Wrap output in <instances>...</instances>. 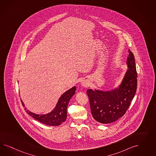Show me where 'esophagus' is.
Wrapping results in <instances>:
<instances>
[{"instance_id":"1","label":"esophagus","mask_w":156,"mask_h":156,"mask_svg":"<svg viewBox=\"0 0 156 156\" xmlns=\"http://www.w3.org/2000/svg\"><path fill=\"white\" fill-rule=\"evenodd\" d=\"M81 84H82V86L83 87H89V85H90L89 82L87 80H83V81L82 82Z\"/></svg>"}]
</instances>
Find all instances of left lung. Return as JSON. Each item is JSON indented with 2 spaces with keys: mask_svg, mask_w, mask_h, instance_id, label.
Wrapping results in <instances>:
<instances>
[{
  "mask_svg": "<svg viewBox=\"0 0 156 156\" xmlns=\"http://www.w3.org/2000/svg\"><path fill=\"white\" fill-rule=\"evenodd\" d=\"M127 58L128 69L118 89L112 91L87 90L91 114L97 122L110 123L126 112L137 87V73L134 57L130 49Z\"/></svg>",
  "mask_w": 156,
  "mask_h": 156,
  "instance_id": "1",
  "label": "left lung"
}]
</instances>
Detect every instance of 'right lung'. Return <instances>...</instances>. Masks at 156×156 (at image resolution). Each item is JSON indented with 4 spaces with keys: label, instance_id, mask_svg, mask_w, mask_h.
Returning <instances> with one entry per match:
<instances>
[{
    "label": "right lung",
    "instance_id": "obj_1",
    "mask_svg": "<svg viewBox=\"0 0 156 156\" xmlns=\"http://www.w3.org/2000/svg\"><path fill=\"white\" fill-rule=\"evenodd\" d=\"M76 90V87L74 86L64 93L59 99L55 109L51 113L46 115H38L33 113L26 110V108H24V110L27 113L40 122L49 126H58L66 120L67 108L70 99L75 94ZM22 104L23 106H24L22 101Z\"/></svg>",
    "mask_w": 156,
    "mask_h": 156
}]
</instances>
